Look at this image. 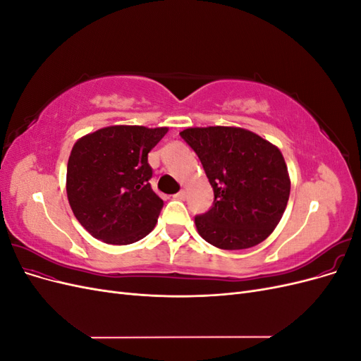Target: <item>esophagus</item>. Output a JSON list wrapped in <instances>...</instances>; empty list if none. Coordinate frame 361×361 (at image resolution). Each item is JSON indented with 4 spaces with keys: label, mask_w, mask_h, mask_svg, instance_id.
Listing matches in <instances>:
<instances>
[{
    "label": "esophagus",
    "mask_w": 361,
    "mask_h": 361,
    "mask_svg": "<svg viewBox=\"0 0 361 361\" xmlns=\"http://www.w3.org/2000/svg\"><path fill=\"white\" fill-rule=\"evenodd\" d=\"M174 199H178V200H185V199H187V192H185L183 190H180L179 192L174 194Z\"/></svg>",
    "instance_id": "1"
}]
</instances>
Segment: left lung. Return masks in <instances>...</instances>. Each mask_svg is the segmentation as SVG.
<instances>
[{
	"instance_id": "obj_1",
	"label": "left lung",
	"mask_w": 361,
	"mask_h": 361,
	"mask_svg": "<svg viewBox=\"0 0 361 361\" xmlns=\"http://www.w3.org/2000/svg\"><path fill=\"white\" fill-rule=\"evenodd\" d=\"M179 135L197 154L214 190L211 209L194 218L200 236L221 250L265 241L290 192L281 152L243 128H188Z\"/></svg>"
}]
</instances>
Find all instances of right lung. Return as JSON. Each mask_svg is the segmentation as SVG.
Listing matches in <instances>:
<instances>
[{
    "instance_id": "right-lung-1",
    "label": "right lung",
    "mask_w": 361,
    "mask_h": 361,
    "mask_svg": "<svg viewBox=\"0 0 361 361\" xmlns=\"http://www.w3.org/2000/svg\"><path fill=\"white\" fill-rule=\"evenodd\" d=\"M167 130L120 125L76 141L66 191L76 220L93 238L126 245L154 231L164 202L149 183L147 155Z\"/></svg>"
}]
</instances>
